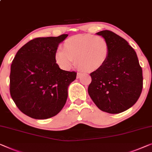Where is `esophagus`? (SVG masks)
<instances>
[{
    "mask_svg": "<svg viewBox=\"0 0 152 152\" xmlns=\"http://www.w3.org/2000/svg\"><path fill=\"white\" fill-rule=\"evenodd\" d=\"M81 76H82V74H81V73H79V72H78V73H77V78H80Z\"/></svg>",
    "mask_w": 152,
    "mask_h": 152,
    "instance_id": "esophagus-1",
    "label": "esophagus"
}]
</instances>
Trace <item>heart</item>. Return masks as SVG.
I'll list each match as a JSON object with an SVG mask.
<instances>
[{
  "instance_id": "obj_1",
  "label": "heart",
  "mask_w": 152,
  "mask_h": 152,
  "mask_svg": "<svg viewBox=\"0 0 152 152\" xmlns=\"http://www.w3.org/2000/svg\"><path fill=\"white\" fill-rule=\"evenodd\" d=\"M63 48L57 49L54 58L64 70L71 68L76 59L79 69L96 72L105 65L110 54V46L106 38L91 34L69 37L64 42Z\"/></svg>"
}]
</instances>
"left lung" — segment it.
<instances>
[{
	"label": "left lung",
	"mask_w": 152,
	"mask_h": 152,
	"mask_svg": "<svg viewBox=\"0 0 152 152\" xmlns=\"http://www.w3.org/2000/svg\"><path fill=\"white\" fill-rule=\"evenodd\" d=\"M106 38L110 54L105 65L90 74L89 96L102 111L117 114L137 102L142 89V72L134 50L110 31L97 33Z\"/></svg>",
	"instance_id": "8db88e82"
}]
</instances>
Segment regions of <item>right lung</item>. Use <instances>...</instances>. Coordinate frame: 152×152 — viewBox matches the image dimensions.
Segmentation results:
<instances>
[{
    "label": "right lung",
    "instance_id": "add662e5",
    "mask_svg": "<svg viewBox=\"0 0 152 152\" xmlns=\"http://www.w3.org/2000/svg\"><path fill=\"white\" fill-rule=\"evenodd\" d=\"M68 35L37 37L24 45L11 65L10 94L15 105L27 116L50 118L65 106L67 88L76 72L65 71L56 63L58 44Z\"/></svg>",
    "mask_w": 152,
    "mask_h": 152
}]
</instances>
